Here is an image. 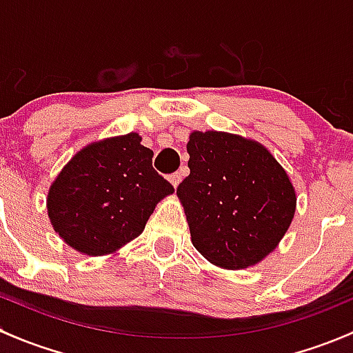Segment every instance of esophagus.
<instances>
[{
	"label": "esophagus",
	"instance_id": "1",
	"mask_svg": "<svg viewBox=\"0 0 353 353\" xmlns=\"http://www.w3.org/2000/svg\"><path fill=\"white\" fill-rule=\"evenodd\" d=\"M181 178H183L181 172H175V173H172V175L168 176V180L172 181L173 187H178V185H180V181H181Z\"/></svg>",
	"mask_w": 353,
	"mask_h": 353
}]
</instances>
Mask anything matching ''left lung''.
Here are the masks:
<instances>
[{"label": "left lung", "mask_w": 353, "mask_h": 353, "mask_svg": "<svg viewBox=\"0 0 353 353\" xmlns=\"http://www.w3.org/2000/svg\"><path fill=\"white\" fill-rule=\"evenodd\" d=\"M190 175L176 188L192 243L210 263L239 270L265 258L285 234L296 192L261 144L228 132H194Z\"/></svg>", "instance_id": "obj_1"}]
</instances>
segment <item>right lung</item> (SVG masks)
Listing matches in <instances>:
<instances>
[{"label":"right lung","instance_id":"1","mask_svg":"<svg viewBox=\"0 0 353 353\" xmlns=\"http://www.w3.org/2000/svg\"><path fill=\"white\" fill-rule=\"evenodd\" d=\"M173 192L152 168V151L130 132L79 151L50 187L47 210L69 246L98 256L137 238L156 203Z\"/></svg>","mask_w":353,"mask_h":353}]
</instances>
